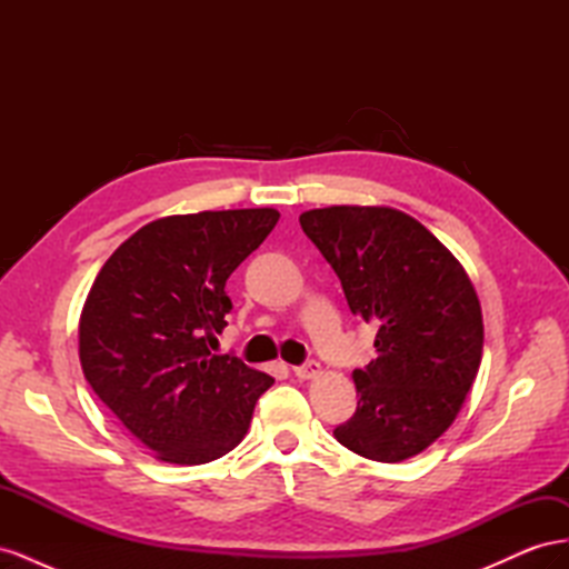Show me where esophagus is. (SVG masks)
<instances>
[{"instance_id":"esophagus-1","label":"esophagus","mask_w":569,"mask_h":569,"mask_svg":"<svg viewBox=\"0 0 569 569\" xmlns=\"http://www.w3.org/2000/svg\"><path fill=\"white\" fill-rule=\"evenodd\" d=\"M295 375L299 377V380H316L318 375H322V366L318 363V360H308V363L295 368Z\"/></svg>"}]
</instances>
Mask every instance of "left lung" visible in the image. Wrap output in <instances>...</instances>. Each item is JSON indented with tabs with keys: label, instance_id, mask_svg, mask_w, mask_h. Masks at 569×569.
<instances>
[{
	"label": "left lung",
	"instance_id": "8db88e82",
	"mask_svg": "<svg viewBox=\"0 0 569 569\" xmlns=\"http://www.w3.org/2000/svg\"><path fill=\"white\" fill-rule=\"evenodd\" d=\"M299 222L351 313L377 327V358L353 370L358 408L337 441L377 462L422 453L453 425L481 363L485 322L468 272L422 222L389 206H327Z\"/></svg>",
	"mask_w": 569,
	"mask_h": 569
}]
</instances>
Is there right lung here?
I'll return each mask as SVG.
<instances>
[{"instance_id": "add662e5", "label": "right lung", "mask_w": 569, "mask_h": 569, "mask_svg": "<svg viewBox=\"0 0 569 569\" xmlns=\"http://www.w3.org/2000/svg\"><path fill=\"white\" fill-rule=\"evenodd\" d=\"M278 220L274 209H234L147 222L101 266L84 299V380L163 462L230 453L274 382L237 356H213L209 343L228 325V278Z\"/></svg>"}]
</instances>
